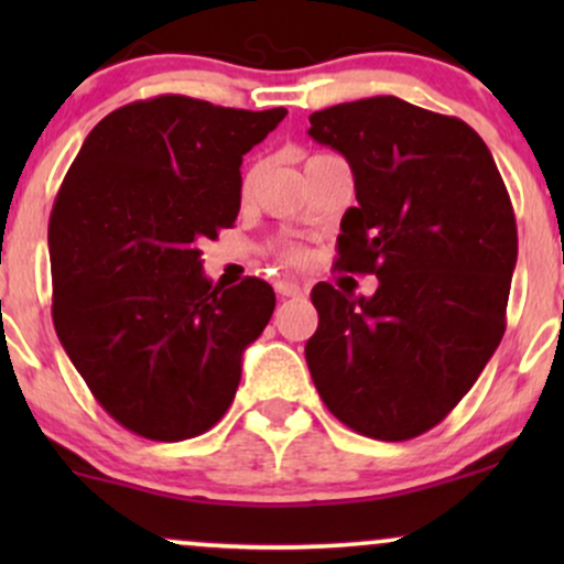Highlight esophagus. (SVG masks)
Returning <instances> with one entry per match:
<instances>
[{
	"label": "esophagus",
	"mask_w": 564,
	"mask_h": 564,
	"mask_svg": "<svg viewBox=\"0 0 564 564\" xmlns=\"http://www.w3.org/2000/svg\"><path fill=\"white\" fill-rule=\"evenodd\" d=\"M275 291L281 296H302L307 289H304L302 283H296V281H278L275 283Z\"/></svg>",
	"instance_id": "34e87169"
}]
</instances>
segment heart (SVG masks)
<instances>
[{
	"label": "heart",
	"mask_w": 564,
	"mask_h": 564,
	"mask_svg": "<svg viewBox=\"0 0 564 564\" xmlns=\"http://www.w3.org/2000/svg\"><path fill=\"white\" fill-rule=\"evenodd\" d=\"M286 257H289V260H296L300 254H296V251H286Z\"/></svg>",
	"instance_id": "heart-1"
}]
</instances>
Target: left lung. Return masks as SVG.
<instances>
[{"mask_svg":"<svg viewBox=\"0 0 564 564\" xmlns=\"http://www.w3.org/2000/svg\"><path fill=\"white\" fill-rule=\"evenodd\" d=\"M307 134L355 177L336 268L379 278L373 296L313 289L310 377L349 430L411 440L471 390L507 328L517 264L507 185L469 124L392 95L315 111Z\"/></svg>","mask_w":564,"mask_h":564,"instance_id":"8db88e82","label":"left lung"}]
</instances>
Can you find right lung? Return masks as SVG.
<instances>
[{"instance_id": "right-lung-1", "label": "right lung", "mask_w": 564, "mask_h": 564, "mask_svg": "<svg viewBox=\"0 0 564 564\" xmlns=\"http://www.w3.org/2000/svg\"><path fill=\"white\" fill-rule=\"evenodd\" d=\"M286 108L159 95L84 140L50 215L53 321L97 403L134 435L196 437L225 416L275 294L215 286L198 243L241 209V161Z\"/></svg>"}]
</instances>
